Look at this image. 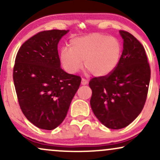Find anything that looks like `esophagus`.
I'll return each mask as SVG.
<instances>
[{
	"label": "esophagus",
	"mask_w": 160,
	"mask_h": 160,
	"mask_svg": "<svg viewBox=\"0 0 160 160\" xmlns=\"http://www.w3.org/2000/svg\"><path fill=\"white\" fill-rule=\"evenodd\" d=\"M88 82H89V81H88L87 80H86V79H84V78L82 79V80H81L82 85H86V84H88Z\"/></svg>",
	"instance_id": "esophagus-1"
}]
</instances>
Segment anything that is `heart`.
<instances>
[{
	"instance_id": "1",
	"label": "heart",
	"mask_w": 160,
	"mask_h": 160,
	"mask_svg": "<svg viewBox=\"0 0 160 160\" xmlns=\"http://www.w3.org/2000/svg\"><path fill=\"white\" fill-rule=\"evenodd\" d=\"M122 47L120 40L100 33L79 37L61 51L62 65L70 74L85 67L96 77L111 74L120 62Z\"/></svg>"
}]
</instances>
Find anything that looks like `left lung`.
<instances>
[{
  "label": "left lung",
  "mask_w": 160,
  "mask_h": 160,
  "mask_svg": "<svg viewBox=\"0 0 160 160\" xmlns=\"http://www.w3.org/2000/svg\"><path fill=\"white\" fill-rule=\"evenodd\" d=\"M123 50L111 74L91 79L90 105L106 127L120 129L140 114L148 95L150 68L145 49L132 34L120 31Z\"/></svg>",
  "instance_id": "1"
}]
</instances>
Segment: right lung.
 <instances>
[{
	"instance_id": "1",
	"label": "right lung",
	"mask_w": 160,
	"mask_h": 160,
	"mask_svg": "<svg viewBox=\"0 0 160 160\" xmlns=\"http://www.w3.org/2000/svg\"><path fill=\"white\" fill-rule=\"evenodd\" d=\"M68 30L40 32L21 46L13 68L20 108L37 127L52 130L65 120L81 82L61 68L58 43Z\"/></svg>"
}]
</instances>
